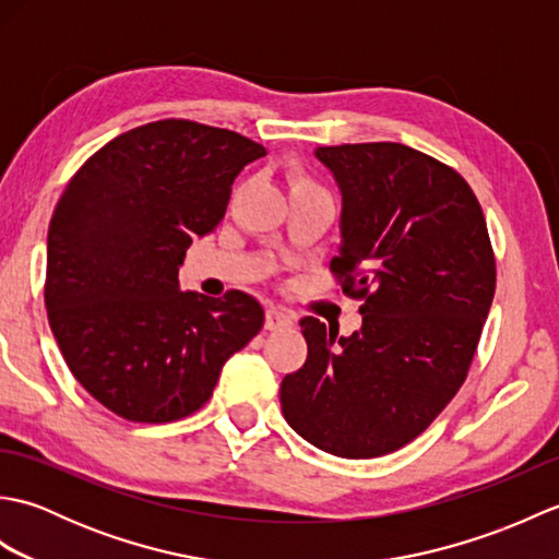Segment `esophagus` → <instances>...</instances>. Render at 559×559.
Masks as SVG:
<instances>
[{
	"label": "esophagus",
	"mask_w": 559,
	"mask_h": 559,
	"mask_svg": "<svg viewBox=\"0 0 559 559\" xmlns=\"http://www.w3.org/2000/svg\"><path fill=\"white\" fill-rule=\"evenodd\" d=\"M264 326L269 331H281V329H288L293 326V314L286 312V310H278V307H271V310H266V322Z\"/></svg>",
	"instance_id": "obj_1"
}]
</instances>
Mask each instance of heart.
I'll use <instances>...</instances> for the list:
<instances>
[{
	"label": "heart",
	"instance_id": "1",
	"mask_svg": "<svg viewBox=\"0 0 559 559\" xmlns=\"http://www.w3.org/2000/svg\"><path fill=\"white\" fill-rule=\"evenodd\" d=\"M300 187H314V185L302 175H293V189H300Z\"/></svg>",
	"mask_w": 559,
	"mask_h": 559
}]
</instances>
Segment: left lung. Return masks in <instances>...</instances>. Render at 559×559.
<instances>
[{"label": "left lung", "mask_w": 559, "mask_h": 559, "mask_svg": "<svg viewBox=\"0 0 559 559\" xmlns=\"http://www.w3.org/2000/svg\"><path fill=\"white\" fill-rule=\"evenodd\" d=\"M314 156L341 189L331 271L362 298V326L338 336L305 317L307 360L283 377L281 408L317 449L372 459L418 437L463 384L495 298V257L476 194L444 163L391 141Z\"/></svg>", "instance_id": "obj_1"}]
</instances>
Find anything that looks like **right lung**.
Masks as SVG:
<instances>
[{
    "label": "right lung",
    "mask_w": 559,
    "mask_h": 559,
    "mask_svg": "<svg viewBox=\"0 0 559 559\" xmlns=\"http://www.w3.org/2000/svg\"><path fill=\"white\" fill-rule=\"evenodd\" d=\"M266 148L189 120L120 134L91 156L47 230L45 307L76 382L134 423L199 411L225 360L264 326L242 290L180 288L194 237L216 230L235 177Z\"/></svg>",
    "instance_id": "add662e5"
}]
</instances>
